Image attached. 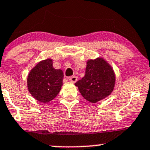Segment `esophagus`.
I'll return each mask as SVG.
<instances>
[{"label":"esophagus","mask_w":150,"mask_h":150,"mask_svg":"<svg viewBox=\"0 0 150 150\" xmlns=\"http://www.w3.org/2000/svg\"><path fill=\"white\" fill-rule=\"evenodd\" d=\"M69 80H70V82H72V83H75V82L78 80V78H77L76 76H72L69 78Z\"/></svg>","instance_id":"34e87169"}]
</instances>
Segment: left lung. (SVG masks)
Segmentation results:
<instances>
[{
  "label": "left lung",
  "mask_w": 150,
  "mask_h": 150,
  "mask_svg": "<svg viewBox=\"0 0 150 150\" xmlns=\"http://www.w3.org/2000/svg\"><path fill=\"white\" fill-rule=\"evenodd\" d=\"M115 81L111 66L103 58L98 57L88 61L86 75L75 85L85 99L95 103L112 93Z\"/></svg>",
  "instance_id": "left-lung-1"
}]
</instances>
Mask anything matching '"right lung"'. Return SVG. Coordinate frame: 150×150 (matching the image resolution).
Masks as SVG:
<instances>
[{"label": "right lung", "instance_id": "1", "mask_svg": "<svg viewBox=\"0 0 150 150\" xmlns=\"http://www.w3.org/2000/svg\"><path fill=\"white\" fill-rule=\"evenodd\" d=\"M52 59L39 62L30 71L27 78V87L31 95L42 103L53 100L62 86V70L53 67Z\"/></svg>", "mask_w": 150, "mask_h": 150}]
</instances>
